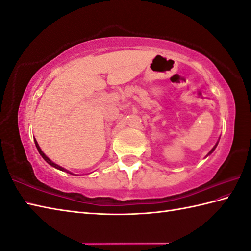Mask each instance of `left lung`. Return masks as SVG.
<instances>
[{"label": "left lung", "instance_id": "8db88e82", "mask_svg": "<svg viewBox=\"0 0 251 251\" xmlns=\"http://www.w3.org/2000/svg\"><path fill=\"white\" fill-rule=\"evenodd\" d=\"M219 140H220V139H219ZM218 144H219V141L217 142V144H215V145H214V147H213V148H212V149H211V150L209 151V153L207 154V156H208V155H210V154H211V153H212V152H213V151L215 150V148H217V146H218Z\"/></svg>", "mask_w": 251, "mask_h": 251}]
</instances>
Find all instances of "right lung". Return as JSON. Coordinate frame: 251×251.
I'll use <instances>...</instances> for the list:
<instances>
[{"label": "right lung", "mask_w": 251, "mask_h": 251, "mask_svg": "<svg viewBox=\"0 0 251 251\" xmlns=\"http://www.w3.org/2000/svg\"><path fill=\"white\" fill-rule=\"evenodd\" d=\"M34 144H36V147H37V149H38V151H39V153H40V155L42 156V158L44 159V161L47 162L48 164H50L51 166H53V168H55V169H57V170H60V171H63V172H66V173H70V174H73L72 172H70V171H67L66 169H64V168H62V166H60V165H57V164H55L54 163V162H52L50 159L48 158V156L43 153V151L41 150V148L40 147H39V144L37 142V140L34 139ZM74 175V174H73Z\"/></svg>", "instance_id": "add662e5"}]
</instances>
